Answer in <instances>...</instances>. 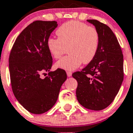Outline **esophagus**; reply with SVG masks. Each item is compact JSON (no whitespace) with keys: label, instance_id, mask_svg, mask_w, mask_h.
<instances>
[{"label":"esophagus","instance_id":"esophagus-1","mask_svg":"<svg viewBox=\"0 0 133 133\" xmlns=\"http://www.w3.org/2000/svg\"><path fill=\"white\" fill-rule=\"evenodd\" d=\"M67 73V75H68V77H70V76H72V72H70V71H68V72H66Z\"/></svg>","mask_w":133,"mask_h":133}]
</instances>
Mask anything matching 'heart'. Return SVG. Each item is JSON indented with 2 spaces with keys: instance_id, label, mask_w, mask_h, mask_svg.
<instances>
[{
  "instance_id": "1",
  "label": "heart",
  "mask_w": 133,
  "mask_h": 133,
  "mask_svg": "<svg viewBox=\"0 0 133 133\" xmlns=\"http://www.w3.org/2000/svg\"><path fill=\"white\" fill-rule=\"evenodd\" d=\"M58 38L47 40V48L55 59L65 56L56 63L57 68L74 70L83 63L88 64L94 59L99 47V34L94 27L79 21L65 22L56 31Z\"/></svg>"
}]
</instances>
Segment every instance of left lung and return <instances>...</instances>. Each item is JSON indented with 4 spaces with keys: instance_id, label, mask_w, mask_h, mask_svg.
I'll use <instances>...</instances> for the list:
<instances>
[{
    "instance_id": "obj_1",
    "label": "left lung",
    "mask_w": 133,
    "mask_h": 133,
    "mask_svg": "<svg viewBox=\"0 0 133 133\" xmlns=\"http://www.w3.org/2000/svg\"><path fill=\"white\" fill-rule=\"evenodd\" d=\"M99 34V47L94 59L74 72L77 81L76 94L85 108L100 111L111 104L124 80V59L117 37L107 25L96 20H87Z\"/></svg>"
}]
</instances>
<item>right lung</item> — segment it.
Returning a JSON list of instances; mask_svg holds the SVG:
<instances>
[{
  "mask_svg": "<svg viewBox=\"0 0 133 133\" xmlns=\"http://www.w3.org/2000/svg\"><path fill=\"white\" fill-rule=\"evenodd\" d=\"M56 21L33 22L15 41L9 59L13 92L24 109L42 114L51 109L57 100L61 85L67 79L65 70L50 72L52 58L47 40L57 27ZM49 72L43 79L42 73Z\"/></svg>",
  "mask_w": 133,
  "mask_h": 133,
  "instance_id": "add662e5",
  "label": "right lung"
}]
</instances>
